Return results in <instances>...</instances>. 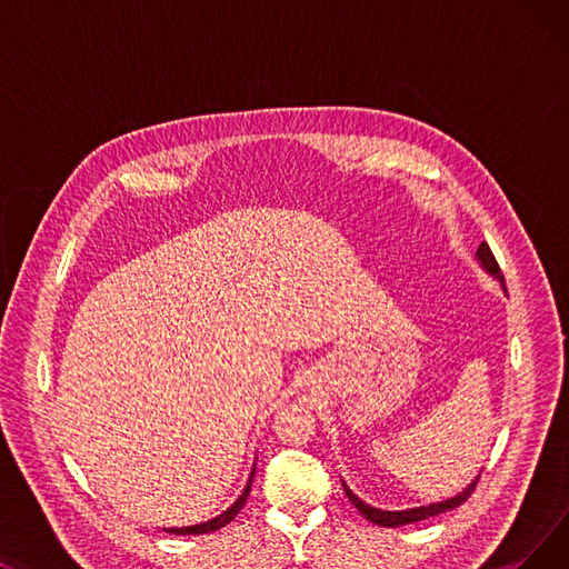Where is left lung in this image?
Masks as SVG:
<instances>
[{
	"label": "left lung",
	"instance_id": "left-lung-1",
	"mask_svg": "<svg viewBox=\"0 0 569 569\" xmlns=\"http://www.w3.org/2000/svg\"><path fill=\"white\" fill-rule=\"evenodd\" d=\"M475 260L480 262V267L485 269V272H487L489 277H493V279L500 283L502 292L507 295L505 279H502V274H500V267H498V262H496V258H493V253H491V249H489L487 242H482L480 247H477ZM477 480H480V475H477L475 480H472L463 491H459V493L452 496V498H445V500L429 502V505H420V507H408V510H378V507L365 502L362 498H357V496L352 493V489H348V485H346L343 480H341V485H343V491H346L348 500L357 507V510H360V515H362L367 521H371V523H376V526H382V528H397V526H406V523H415V521H422V519L442 515V512H447V510H455V507H459L461 502H466V500L470 498V493L475 491Z\"/></svg>",
	"mask_w": 569,
	"mask_h": 569
}]
</instances>
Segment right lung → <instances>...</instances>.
Masks as SVG:
<instances>
[{
    "mask_svg": "<svg viewBox=\"0 0 569 569\" xmlns=\"http://www.w3.org/2000/svg\"><path fill=\"white\" fill-rule=\"evenodd\" d=\"M253 475H256V461H253V468H251V475H249V480H247L244 491L237 496V500L228 507V510H223V512H221V515H217L214 519H207V521L196 523V526H182V528L172 526V528H163V530H166V532H172V535H202V532H212V530L223 528V526H226V523H230V521L239 515V510H242V507H244V502H247V498H249V493H251Z\"/></svg>",
    "mask_w": 569,
    "mask_h": 569,
    "instance_id": "add662e5",
    "label": "right lung"
}]
</instances>
